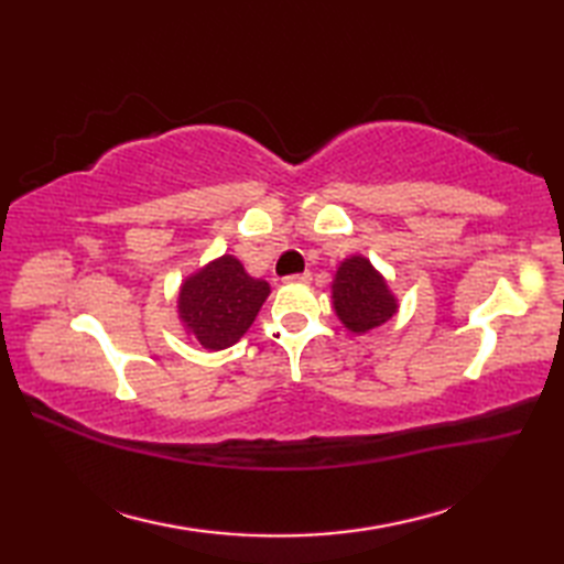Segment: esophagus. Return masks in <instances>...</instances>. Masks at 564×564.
<instances>
[{
    "instance_id": "obj_1",
    "label": "esophagus",
    "mask_w": 564,
    "mask_h": 564,
    "mask_svg": "<svg viewBox=\"0 0 564 564\" xmlns=\"http://www.w3.org/2000/svg\"><path fill=\"white\" fill-rule=\"evenodd\" d=\"M310 279H313V275H310V271H303V273H291V275H285V283H307Z\"/></svg>"
}]
</instances>
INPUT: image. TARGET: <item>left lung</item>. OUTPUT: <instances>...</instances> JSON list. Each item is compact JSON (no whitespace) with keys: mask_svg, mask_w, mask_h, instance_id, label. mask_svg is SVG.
I'll list each match as a JSON object with an SVG mask.
<instances>
[{"mask_svg":"<svg viewBox=\"0 0 564 564\" xmlns=\"http://www.w3.org/2000/svg\"><path fill=\"white\" fill-rule=\"evenodd\" d=\"M332 297L337 317L354 334L380 327L398 310L382 275L364 257H351L341 263L332 283Z\"/></svg>","mask_w":564,"mask_h":564,"instance_id":"left-lung-1","label":"left lung"}]
</instances>
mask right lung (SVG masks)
I'll return each instance as SVG.
<instances>
[{
  "mask_svg": "<svg viewBox=\"0 0 564 564\" xmlns=\"http://www.w3.org/2000/svg\"><path fill=\"white\" fill-rule=\"evenodd\" d=\"M269 283L245 273L235 257L208 263L182 285L178 317L206 349H227L251 327Z\"/></svg>",
  "mask_w": 564,
  "mask_h": 564,
  "instance_id": "1",
  "label": "right lung"
}]
</instances>
